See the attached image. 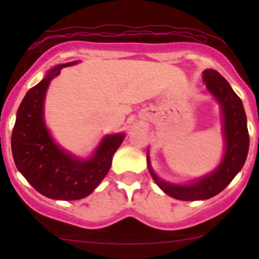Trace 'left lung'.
I'll return each mask as SVG.
<instances>
[{"mask_svg": "<svg viewBox=\"0 0 259 259\" xmlns=\"http://www.w3.org/2000/svg\"><path fill=\"white\" fill-rule=\"evenodd\" d=\"M203 82L207 86L208 93L221 106L224 154L219 165L202 178L188 184H176L156 176L151 168L149 154L146 153L148 169L154 182L165 194L179 200H205L221 193L243 168L249 149L247 116L241 99L228 81L215 70H204Z\"/></svg>", "mask_w": 259, "mask_h": 259, "instance_id": "left-lung-1", "label": "left lung"}]
</instances>
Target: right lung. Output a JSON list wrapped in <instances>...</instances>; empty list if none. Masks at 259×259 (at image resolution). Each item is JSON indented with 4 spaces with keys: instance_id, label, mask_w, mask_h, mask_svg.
<instances>
[{
    "instance_id": "obj_1",
    "label": "right lung",
    "mask_w": 259,
    "mask_h": 259,
    "mask_svg": "<svg viewBox=\"0 0 259 259\" xmlns=\"http://www.w3.org/2000/svg\"><path fill=\"white\" fill-rule=\"evenodd\" d=\"M57 65L27 91L17 110L12 130L11 149L18 171L45 197L57 200H77L95 190L109 173L113 155L124 140V133L105 135L89 158L72 155L57 145L44 116L46 91L62 67Z\"/></svg>"
}]
</instances>
